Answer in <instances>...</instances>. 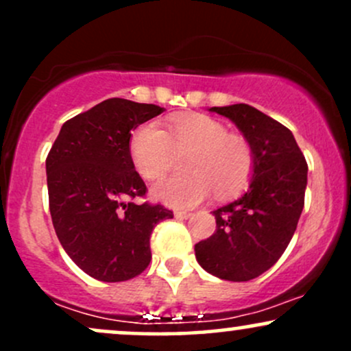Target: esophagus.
Wrapping results in <instances>:
<instances>
[{"label":"esophagus","mask_w":351,"mask_h":351,"mask_svg":"<svg viewBox=\"0 0 351 351\" xmlns=\"http://www.w3.org/2000/svg\"><path fill=\"white\" fill-rule=\"evenodd\" d=\"M189 216H191V213L188 211H181V209H176L175 211V217H178V219H188Z\"/></svg>","instance_id":"esophagus-1"}]
</instances>
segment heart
I'll return each mask as SVG.
<instances>
[{
	"instance_id": "obj_1",
	"label": "heart",
	"mask_w": 351,
	"mask_h": 351,
	"mask_svg": "<svg viewBox=\"0 0 351 351\" xmlns=\"http://www.w3.org/2000/svg\"><path fill=\"white\" fill-rule=\"evenodd\" d=\"M134 168L147 181L163 178L176 155H186V175L153 186V196L173 208L199 204L215 189L217 196L234 195L254 171L252 147L244 136L229 134L219 120L203 114L171 119L162 130L147 123L136 128L128 143Z\"/></svg>"
}]
</instances>
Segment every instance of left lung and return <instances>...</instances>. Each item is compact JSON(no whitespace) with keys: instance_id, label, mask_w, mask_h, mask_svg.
<instances>
[{"instance_id":"1","label":"left lung","mask_w":351,"mask_h":351,"mask_svg":"<svg viewBox=\"0 0 351 351\" xmlns=\"http://www.w3.org/2000/svg\"><path fill=\"white\" fill-rule=\"evenodd\" d=\"M243 132L254 153L249 189L213 215L216 231L195 245L204 271L245 282L271 269L287 249L304 209L307 162L287 127L247 104L211 107Z\"/></svg>"}]
</instances>
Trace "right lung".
I'll return each instance as SVG.
<instances>
[{
    "label": "right lung",
    "mask_w": 351,
    "mask_h": 351,
    "mask_svg": "<svg viewBox=\"0 0 351 351\" xmlns=\"http://www.w3.org/2000/svg\"><path fill=\"white\" fill-rule=\"evenodd\" d=\"M165 108L107 99L72 117L46 158L49 211L64 251L94 279L123 282L152 261L153 228L173 211L148 201L128 152L132 130Z\"/></svg>",
    "instance_id": "right-lung-1"
}]
</instances>
